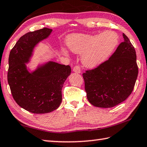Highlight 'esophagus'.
Listing matches in <instances>:
<instances>
[{
    "mask_svg": "<svg viewBox=\"0 0 147 147\" xmlns=\"http://www.w3.org/2000/svg\"><path fill=\"white\" fill-rule=\"evenodd\" d=\"M73 71V72H74V73H81V70H80V67L79 65L74 66Z\"/></svg>",
    "mask_w": 147,
    "mask_h": 147,
    "instance_id": "34e87169",
    "label": "esophagus"
}]
</instances>
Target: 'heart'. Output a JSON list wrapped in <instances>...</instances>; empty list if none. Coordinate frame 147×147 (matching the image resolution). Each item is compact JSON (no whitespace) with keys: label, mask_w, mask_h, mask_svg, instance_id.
I'll use <instances>...</instances> for the list:
<instances>
[{"label":"heart","mask_w":147,"mask_h":147,"mask_svg":"<svg viewBox=\"0 0 147 147\" xmlns=\"http://www.w3.org/2000/svg\"><path fill=\"white\" fill-rule=\"evenodd\" d=\"M119 42V36L111 30H106L96 35L73 34L66 39V44L72 52L83 54L82 63L87 68L96 67L106 61L115 50ZM63 51L67 54L65 49H63Z\"/></svg>","instance_id":"heart-1"}]
</instances>
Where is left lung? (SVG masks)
Listing matches in <instances>:
<instances>
[{"label":"left lung","mask_w":147,"mask_h":147,"mask_svg":"<svg viewBox=\"0 0 147 147\" xmlns=\"http://www.w3.org/2000/svg\"><path fill=\"white\" fill-rule=\"evenodd\" d=\"M122 36L124 41L110 59L83 74L87 99L96 107H114L133 90L138 74L136 51L128 37Z\"/></svg>","instance_id":"obj_1"}]
</instances>
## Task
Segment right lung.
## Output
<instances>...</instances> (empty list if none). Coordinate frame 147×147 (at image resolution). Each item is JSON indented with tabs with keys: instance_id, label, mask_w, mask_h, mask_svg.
<instances>
[{
	"instance_id": "add662e5",
	"label": "right lung",
	"mask_w": 147,
	"mask_h": 147,
	"mask_svg": "<svg viewBox=\"0 0 147 147\" xmlns=\"http://www.w3.org/2000/svg\"><path fill=\"white\" fill-rule=\"evenodd\" d=\"M52 29L43 28L20 38L9 56L7 81L13 99L20 107L31 113H48L62 102V88L71 74L69 65L48 61L30 72V61L36 46L50 35Z\"/></svg>"
}]
</instances>
